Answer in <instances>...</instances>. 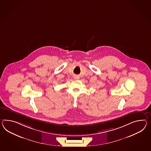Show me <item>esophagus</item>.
<instances>
[{
	"label": "esophagus",
	"mask_w": 151,
	"mask_h": 151,
	"mask_svg": "<svg viewBox=\"0 0 151 151\" xmlns=\"http://www.w3.org/2000/svg\"><path fill=\"white\" fill-rule=\"evenodd\" d=\"M76 78H77V77H76Z\"/></svg>",
	"instance_id": "34e87169"
}]
</instances>
